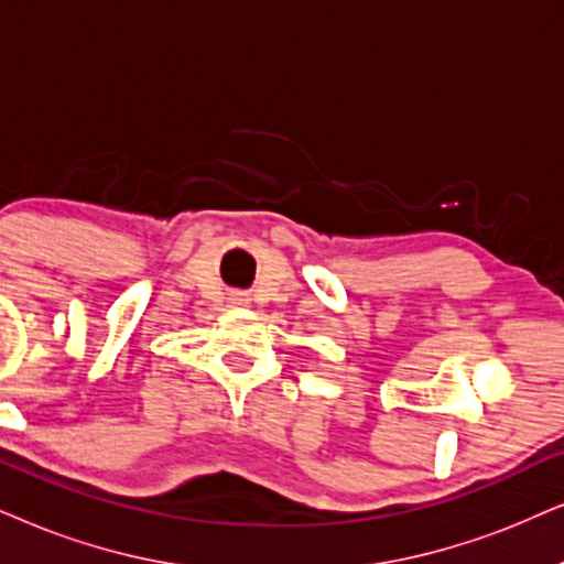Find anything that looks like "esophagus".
<instances>
[{
	"label": "esophagus",
	"mask_w": 564,
	"mask_h": 564,
	"mask_svg": "<svg viewBox=\"0 0 564 564\" xmlns=\"http://www.w3.org/2000/svg\"><path fill=\"white\" fill-rule=\"evenodd\" d=\"M234 302H241V296H234Z\"/></svg>",
	"instance_id": "1"
}]
</instances>
